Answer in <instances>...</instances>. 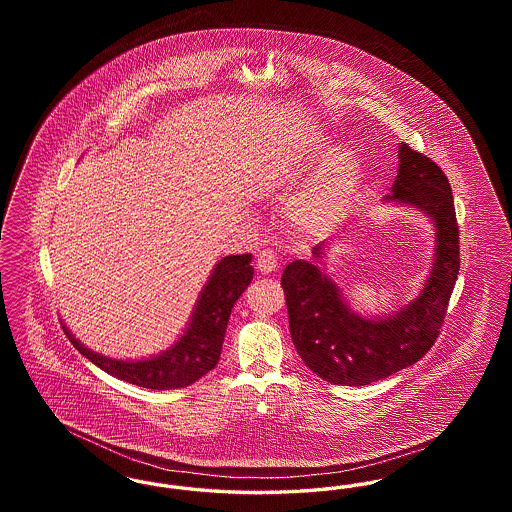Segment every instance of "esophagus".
<instances>
[{
    "label": "esophagus",
    "instance_id": "1",
    "mask_svg": "<svg viewBox=\"0 0 512 512\" xmlns=\"http://www.w3.org/2000/svg\"><path fill=\"white\" fill-rule=\"evenodd\" d=\"M255 267L261 272V274H272L278 270V259L274 255V251L270 249H263L257 253V259H255Z\"/></svg>",
    "mask_w": 512,
    "mask_h": 512
}]
</instances>
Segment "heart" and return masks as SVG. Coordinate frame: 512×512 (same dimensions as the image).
I'll return each instance as SVG.
<instances>
[{
	"instance_id": "1",
	"label": "heart",
	"mask_w": 512,
	"mask_h": 512,
	"mask_svg": "<svg viewBox=\"0 0 512 512\" xmlns=\"http://www.w3.org/2000/svg\"><path fill=\"white\" fill-rule=\"evenodd\" d=\"M324 149V142H309L272 159L263 172L268 188H288L311 167ZM361 186V163L343 147L330 149L305 184L290 199L288 217L293 226L307 234H330L353 205Z\"/></svg>"
}]
</instances>
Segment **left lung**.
Here are the masks:
<instances>
[{
    "mask_svg": "<svg viewBox=\"0 0 512 512\" xmlns=\"http://www.w3.org/2000/svg\"><path fill=\"white\" fill-rule=\"evenodd\" d=\"M384 203L411 207L434 226V257L418 295L397 311L365 317L320 268L330 244L313 247V261H293L282 274L293 345L317 376L338 386H366L422 359L438 338L461 267L459 228L447 176L407 144Z\"/></svg>",
    "mask_w": 512,
    "mask_h": 512,
    "instance_id": "obj_1",
    "label": "left lung"
}]
</instances>
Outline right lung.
<instances>
[{"label":"right lung","instance_id":"obj_1","mask_svg":"<svg viewBox=\"0 0 512 512\" xmlns=\"http://www.w3.org/2000/svg\"><path fill=\"white\" fill-rule=\"evenodd\" d=\"M251 253L222 257L197 295L194 311L171 347L142 359H113L92 351L63 324L78 353L111 376L149 390L186 388L213 370L234 303L253 280Z\"/></svg>","mask_w":512,"mask_h":512}]
</instances>
